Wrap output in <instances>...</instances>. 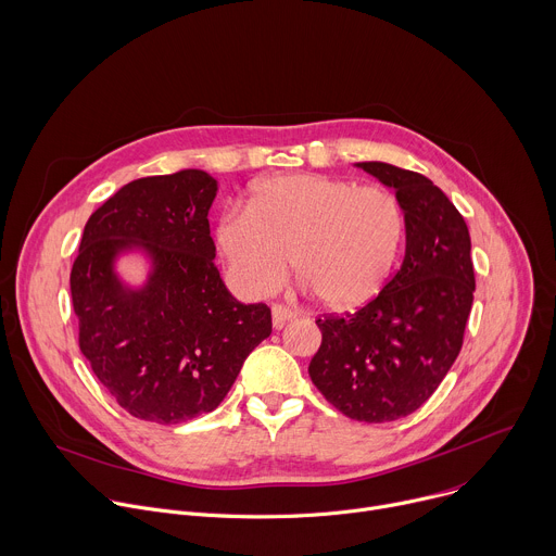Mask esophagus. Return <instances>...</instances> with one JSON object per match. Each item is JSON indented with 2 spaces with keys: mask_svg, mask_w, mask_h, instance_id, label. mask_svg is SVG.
I'll return each mask as SVG.
<instances>
[{
  "mask_svg": "<svg viewBox=\"0 0 556 556\" xmlns=\"http://www.w3.org/2000/svg\"><path fill=\"white\" fill-rule=\"evenodd\" d=\"M294 319V312L283 307V305H273V328L281 330L288 321Z\"/></svg>",
  "mask_w": 556,
  "mask_h": 556,
  "instance_id": "esophagus-1",
  "label": "esophagus"
}]
</instances>
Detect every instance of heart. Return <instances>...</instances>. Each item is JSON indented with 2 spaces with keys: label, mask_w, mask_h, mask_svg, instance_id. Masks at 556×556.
Masks as SVG:
<instances>
[{
  "label": "heart",
  "mask_w": 556,
  "mask_h": 556,
  "mask_svg": "<svg viewBox=\"0 0 556 556\" xmlns=\"http://www.w3.org/2000/svg\"><path fill=\"white\" fill-rule=\"evenodd\" d=\"M403 240L405 211L389 189L319 174L268 178L253 187L247 211H228L215 226L217 251L242 290L275 292L290 257L303 288L330 309L371 301Z\"/></svg>",
  "instance_id": "obj_1"
}]
</instances>
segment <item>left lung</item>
I'll list each match as a JSON object with an SVG mask.
<instances>
[{"label": "left lung", "instance_id": "1", "mask_svg": "<svg viewBox=\"0 0 556 556\" xmlns=\"http://www.w3.org/2000/svg\"><path fill=\"white\" fill-rule=\"evenodd\" d=\"M395 191L405 211V260L376 299L319 319L324 341L309 378L358 422H391L420 409L462 350L472 305L470 235L427 176L389 163H356Z\"/></svg>", "mask_w": 556, "mask_h": 556}]
</instances>
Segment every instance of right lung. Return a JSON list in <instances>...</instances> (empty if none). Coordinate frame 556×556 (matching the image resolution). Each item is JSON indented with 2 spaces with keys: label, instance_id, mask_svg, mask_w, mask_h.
<instances>
[{
  "label": "right lung",
  "instance_id": "1",
  "mask_svg": "<svg viewBox=\"0 0 556 556\" xmlns=\"http://www.w3.org/2000/svg\"><path fill=\"white\" fill-rule=\"evenodd\" d=\"M217 180L180 169L121 187L81 237L70 290L78 345L134 418L178 425L213 412L273 332L264 303H240L215 268L208 208ZM146 266L140 285L119 273Z\"/></svg>",
  "mask_w": 556,
  "mask_h": 556
}]
</instances>
